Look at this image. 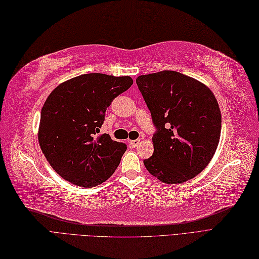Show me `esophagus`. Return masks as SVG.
<instances>
[{"label": "esophagus", "mask_w": 259, "mask_h": 259, "mask_svg": "<svg viewBox=\"0 0 259 259\" xmlns=\"http://www.w3.org/2000/svg\"><path fill=\"white\" fill-rule=\"evenodd\" d=\"M140 143H141V141L139 139L138 140H131V141H129V145L131 147H137Z\"/></svg>", "instance_id": "obj_1"}]
</instances>
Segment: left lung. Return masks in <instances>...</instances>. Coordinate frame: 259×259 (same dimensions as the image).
I'll return each mask as SVG.
<instances>
[{"label": "left lung", "mask_w": 259, "mask_h": 259, "mask_svg": "<svg viewBox=\"0 0 259 259\" xmlns=\"http://www.w3.org/2000/svg\"><path fill=\"white\" fill-rule=\"evenodd\" d=\"M137 85L156 127L147 171L166 184L195 178L218 148L222 115L218 100L202 82L175 71L141 75Z\"/></svg>", "instance_id": "left-lung-1"}]
</instances>
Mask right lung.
<instances>
[{"mask_svg":"<svg viewBox=\"0 0 259 259\" xmlns=\"http://www.w3.org/2000/svg\"><path fill=\"white\" fill-rule=\"evenodd\" d=\"M130 76L82 74L55 88L40 112L38 142L47 161L74 185L95 187L117 169L127 145L97 136L113 100L128 90Z\"/></svg>","mask_w":259,"mask_h":259,"instance_id":"right-lung-1","label":"right lung"}]
</instances>
